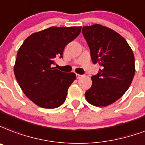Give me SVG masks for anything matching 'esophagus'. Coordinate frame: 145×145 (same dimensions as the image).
I'll list each match as a JSON object with an SVG mask.
<instances>
[{
	"instance_id": "34e87169",
	"label": "esophagus",
	"mask_w": 145,
	"mask_h": 145,
	"mask_svg": "<svg viewBox=\"0 0 145 145\" xmlns=\"http://www.w3.org/2000/svg\"><path fill=\"white\" fill-rule=\"evenodd\" d=\"M82 77H83V75L78 74H77V79H80V78H81Z\"/></svg>"
}]
</instances>
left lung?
<instances>
[{"mask_svg": "<svg viewBox=\"0 0 145 145\" xmlns=\"http://www.w3.org/2000/svg\"><path fill=\"white\" fill-rule=\"evenodd\" d=\"M93 64L101 66L91 77L92 86L85 93L95 106H107L123 96L133 80L135 56L126 40L116 31L100 24L83 26Z\"/></svg>", "mask_w": 145, "mask_h": 145, "instance_id": "8db88e82", "label": "left lung"}]
</instances>
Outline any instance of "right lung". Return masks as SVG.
Masks as SVG:
<instances>
[{
  "instance_id": "add662e5",
  "label": "right lung",
  "mask_w": 145,
  "mask_h": 145,
  "mask_svg": "<svg viewBox=\"0 0 145 145\" xmlns=\"http://www.w3.org/2000/svg\"><path fill=\"white\" fill-rule=\"evenodd\" d=\"M80 31L81 26H52L31 34L19 48L14 74L24 94L38 106L55 109L65 101L76 74L52 65L56 58H63L65 47Z\"/></svg>"
}]
</instances>
